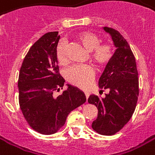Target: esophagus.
I'll list each match as a JSON object with an SVG mask.
<instances>
[{
  "instance_id": "1",
  "label": "esophagus",
  "mask_w": 155,
  "mask_h": 155,
  "mask_svg": "<svg viewBox=\"0 0 155 155\" xmlns=\"http://www.w3.org/2000/svg\"><path fill=\"white\" fill-rule=\"evenodd\" d=\"M85 95H86V97H87V100L89 98V96H90V93L89 92H85Z\"/></svg>"
}]
</instances>
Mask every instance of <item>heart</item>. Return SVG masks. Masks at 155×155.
<instances>
[{
	"instance_id": "b5f03b06",
	"label": "heart",
	"mask_w": 155,
	"mask_h": 155,
	"mask_svg": "<svg viewBox=\"0 0 155 155\" xmlns=\"http://www.w3.org/2000/svg\"><path fill=\"white\" fill-rule=\"evenodd\" d=\"M75 40L83 48L90 52V58L96 66H105L112 58L113 49L109 44H100V39L96 34L90 31H81L75 36ZM56 59L59 64L66 65L68 58L65 54V45L61 44L56 50ZM69 82L81 88H87L94 79V70L88 66H75L70 68L66 73Z\"/></svg>"
}]
</instances>
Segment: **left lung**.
<instances>
[{
	"instance_id": "obj_1",
	"label": "left lung",
	"mask_w": 155,
	"mask_h": 155,
	"mask_svg": "<svg viewBox=\"0 0 155 155\" xmlns=\"http://www.w3.org/2000/svg\"><path fill=\"white\" fill-rule=\"evenodd\" d=\"M103 30L110 34L116 48L99 80V88L108 89L109 94L104 98L92 94L88 102L98 108L93 129L100 135L112 136L130 121L135 111L139 81L136 59L128 42L116 30L105 26Z\"/></svg>"
}]
</instances>
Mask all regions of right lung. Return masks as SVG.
Masks as SVG:
<instances>
[{"label":"right lung","instance_id":"right-lung-1","mask_svg":"<svg viewBox=\"0 0 155 155\" xmlns=\"http://www.w3.org/2000/svg\"><path fill=\"white\" fill-rule=\"evenodd\" d=\"M58 31L42 36L30 48L20 68L18 81L19 103L29 125L43 135H52L64 125L68 115L86 102L81 90L67 84L59 96L65 80L59 74L56 50Z\"/></svg>","mask_w":155,"mask_h":155}]
</instances>
